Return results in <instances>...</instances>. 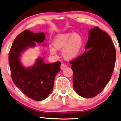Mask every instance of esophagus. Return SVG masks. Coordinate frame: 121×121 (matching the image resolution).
<instances>
[{
    "instance_id": "obj_1",
    "label": "esophagus",
    "mask_w": 121,
    "mask_h": 121,
    "mask_svg": "<svg viewBox=\"0 0 121 121\" xmlns=\"http://www.w3.org/2000/svg\"><path fill=\"white\" fill-rule=\"evenodd\" d=\"M66 67V65L65 64H61V70H63V69H65Z\"/></svg>"
}]
</instances>
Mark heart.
<instances>
[{
	"mask_svg": "<svg viewBox=\"0 0 121 121\" xmlns=\"http://www.w3.org/2000/svg\"><path fill=\"white\" fill-rule=\"evenodd\" d=\"M83 39L81 35L73 33L61 34L53 40L54 48L50 46L51 54L56 52V49L61 50L62 54L66 59L71 60L76 57L81 52L83 46Z\"/></svg>",
	"mask_w": 121,
	"mask_h": 121,
	"instance_id": "heart-1",
	"label": "heart"
}]
</instances>
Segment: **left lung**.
<instances>
[{"instance_id": "8db88e82", "label": "left lung", "mask_w": 121, "mask_h": 121, "mask_svg": "<svg viewBox=\"0 0 121 121\" xmlns=\"http://www.w3.org/2000/svg\"><path fill=\"white\" fill-rule=\"evenodd\" d=\"M81 56L71 61L73 88L78 95L91 98L99 94L110 80L114 70L116 51L108 34L95 26Z\"/></svg>"}]
</instances>
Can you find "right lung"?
Masks as SVG:
<instances>
[{
    "mask_svg": "<svg viewBox=\"0 0 121 121\" xmlns=\"http://www.w3.org/2000/svg\"><path fill=\"white\" fill-rule=\"evenodd\" d=\"M45 39V34L34 33L25 30L16 37L9 53V64L13 81L24 94L34 100L45 99L52 92L54 79L60 71L61 62L44 63L39 58L33 67L25 69L20 64V53L30 46H35Z\"/></svg>",
    "mask_w": 121,
    "mask_h": 121,
    "instance_id": "1",
    "label": "right lung"
}]
</instances>
